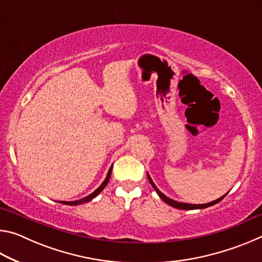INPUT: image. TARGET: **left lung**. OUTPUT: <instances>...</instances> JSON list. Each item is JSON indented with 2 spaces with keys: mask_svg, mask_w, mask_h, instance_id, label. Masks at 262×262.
I'll return each instance as SVG.
<instances>
[{
  "mask_svg": "<svg viewBox=\"0 0 262 262\" xmlns=\"http://www.w3.org/2000/svg\"><path fill=\"white\" fill-rule=\"evenodd\" d=\"M148 179H149V181H150V184H151V186L152 187L155 188V190H156L157 192V194L159 195V198L162 199V200L165 202V203H167L168 206H171V207H173V208H177V209H185V210H193V209H203V208H207V207H210V206H214V205H216V203H219L220 201H222V199H223L225 195H223V196L222 198H220V199H217V200H215V201H212V202H209V203H205V205H190V203H183V202H178V201H174V200H172V199H170V198H167V196H165V195H164L161 190H159L157 187H156V185L154 184V181L151 180V178H150V176L148 174Z\"/></svg>",
  "mask_w": 262,
  "mask_h": 262,
  "instance_id": "obj_1",
  "label": "left lung"
}]
</instances>
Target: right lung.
<instances>
[{"label": "right lung", "mask_w": 262, "mask_h": 262, "mask_svg": "<svg viewBox=\"0 0 262 262\" xmlns=\"http://www.w3.org/2000/svg\"><path fill=\"white\" fill-rule=\"evenodd\" d=\"M111 172H112V167L110 168L108 170V173H107V177H106V179L104 180V183L101 184L98 188H97L94 193H91L90 195H88V196L81 199V200H76V201H70V202H67V201H59L60 203H63V205H68V206H77V205H81V203H85L88 201H91L92 199H95L97 195H98L101 190H103L105 188V186L108 184V180L111 178Z\"/></svg>", "instance_id": "1"}]
</instances>
